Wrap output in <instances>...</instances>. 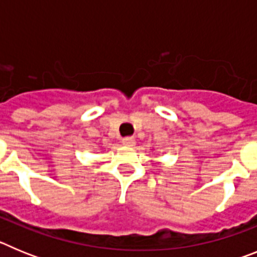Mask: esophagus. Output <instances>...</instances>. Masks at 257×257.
<instances>
[{"label": "esophagus", "mask_w": 257, "mask_h": 257, "mask_svg": "<svg viewBox=\"0 0 257 257\" xmlns=\"http://www.w3.org/2000/svg\"><path fill=\"white\" fill-rule=\"evenodd\" d=\"M122 144L127 145V147H133L135 144V139H134L133 136H127V138H123L122 139Z\"/></svg>", "instance_id": "obj_1"}]
</instances>
